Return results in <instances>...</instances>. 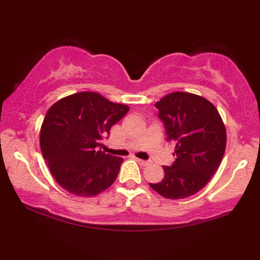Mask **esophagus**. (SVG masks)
Returning a JSON list of instances; mask_svg holds the SVG:
<instances>
[{
  "instance_id": "esophagus-1",
  "label": "esophagus",
  "mask_w": 260,
  "mask_h": 260,
  "mask_svg": "<svg viewBox=\"0 0 260 260\" xmlns=\"http://www.w3.org/2000/svg\"><path fill=\"white\" fill-rule=\"evenodd\" d=\"M135 160L138 161L141 166H147L149 164V161L143 160V159H140V158H135Z\"/></svg>"
}]
</instances>
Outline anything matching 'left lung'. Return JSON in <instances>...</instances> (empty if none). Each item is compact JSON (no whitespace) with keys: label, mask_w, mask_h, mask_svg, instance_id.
<instances>
[{"label":"left lung","mask_w":260,"mask_h":260,"mask_svg":"<svg viewBox=\"0 0 260 260\" xmlns=\"http://www.w3.org/2000/svg\"><path fill=\"white\" fill-rule=\"evenodd\" d=\"M167 140L175 143L172 166L150 187L165 199H186L206 186L226 149V127L217 108L203 96L174 91L156 103Z\"/></svg>","instance_id":"left-lung-1"}]
</instances>
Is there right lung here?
I'll return each mask as SVG.
<instances>
[{"label": "right lung", "instance_id": "right-lung-1", "mask_svg": "<svg viewBox=\"0 0 260 260\" xmlns=\"http://www.w3.org/2000/svg\"><path fill=\"white\" fill-rule=\"evenodd\" d=\"M128 111V105L113 103L95 91L69 95L51 105L40 129V147L61 188L91 197L111 186L124 159L100 148Z\"/></svg>", "mask_w": 260, "mask_h": 260}]
</instances>
